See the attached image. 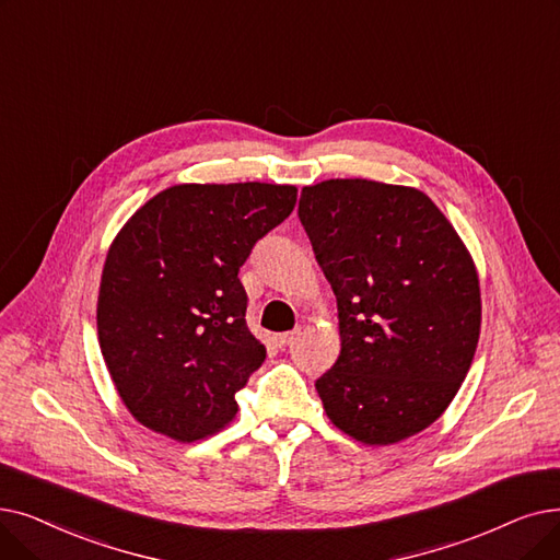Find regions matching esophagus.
I'll return each instance as SVG.
<instances>
[{
	"label": "esophagus",
	"mask_w": 560,
	"mask_h": 560,
	"mask_svg": "<svg viewBox=\"0 0 560 560\" xmlns=\"http://www.w3.org/2000/svg\"><path fill=\"white\" fill-rule=\"evenodd\" d=\"M298 338V331H285V334H277L275 336V343L279 346V348H288V346H293V340Z\"/></svg>",
	"instance_id": "obj_1"
}]
</instances>
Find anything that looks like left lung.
I'll return each instance as SVG.
<instances>
[{
  "label": "left lung",
  "mask_w": 560,
  "mask_h": 560,
  "mask_svg": "<svg viewBox=\"0 0 560 560\" xmlns=\"http://www.w3.org/2000/svg\"><path fill=\"white\" fill-rule=\"evenodd\" d=\"M300 220L338 306L340 354L315 382L329 421L369 446L440 419L480 336L469 249L417 187L331 178L302 189Z\"/></svg>",
  "instance_id": "obj_1"
}]
</instances>
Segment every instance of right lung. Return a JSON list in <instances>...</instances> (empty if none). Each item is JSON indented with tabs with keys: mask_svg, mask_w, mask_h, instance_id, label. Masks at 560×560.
Listing matches in <instances>:
<instances>
[{
	"mask_svg": "<svg viewBox=\"0 0 560 560\" xmlns=\"http://www.w3.org/2000/svg\"><path fill=\"white\" fill-rule=\"evenodd\" d=\"M295 201V185L185 183L118 231L101 279L98 340L141 425L189 444L235 419V394L265 361L237 272Z\"/></svg>",
	"mask_w": 560,
	"mask_h": 560,
	"instance_id": "obj_1",
	"label": "right lung"
}]
</instances>
